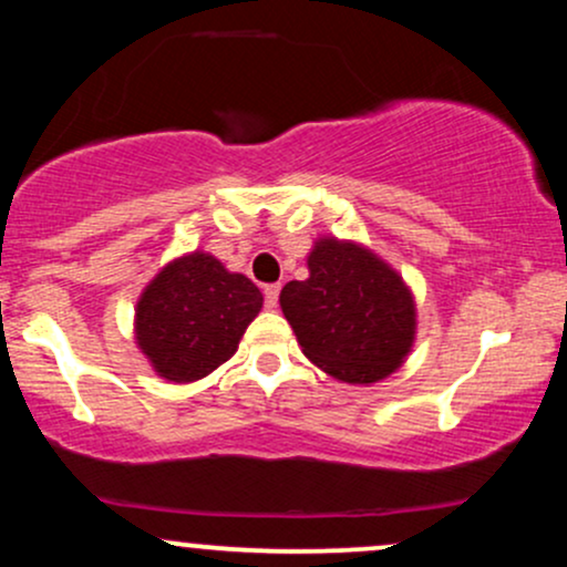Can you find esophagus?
<instances>
[{"instance_id":"1","label":"esophagus","mask_w":567,"mask_h":567,"mask_svg":"<svg viewBox=\"0 0 567 567\" xmlns=\"http://www.w3.org/2000/svg\"><path fill=\"white\" fill-rule=\"evenodd\" d=\"M264 301H266V306H269V309H275L277 301H279V285H266Z\"/></svg>"}]
</instances>
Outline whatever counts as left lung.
<instances>
[{"label":"left lung","instance_id":"1","mask_svg":"<svg viewBox=\"0 0 567 567\" xmlns=\"http://www.w3.org/2000/svg\"><path fill=\"white\" fill-rule=\"evenodd\" d=\"M309 277L279 292L303 354L343 383L392 375L415 341L413 292L386 261L349 239L320 237Z\"/></svg>","mask_w":567,"mask_h":567}]
</instances>
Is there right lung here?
<instances>
[{
    "instance_id": "1",
    "label": "right lung",
    "mask_w": 567,
    "mask_h": 567,
    "mask_svg": "<svg viewBox=\"0 0 567 567\" xmlns=\"http://www.w3.org/2000/svg\"><path fill=\"white\" fill-rule=\"evenodd\" d=\"M264 296L210 252L175 258L146 285L135 306V343L154 373L173 383L210 375L237 351Z\"/></svg>"
}]
</instances>
